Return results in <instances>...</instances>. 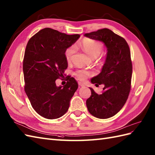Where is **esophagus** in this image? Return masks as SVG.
Returning a JSON list of instances; mask_svg holds the SVG:
<instances>
[{"label":"esophagus","mask_w":155,"mask_h":155,"mask_svg":"<svg viewBox=\"0 0 155 155\" xmlns=\"http://www.w3.org/2000/svg\"><path fill=\"white\" fill-rule=\"evenodd\" d=\"M78 84H79V86H84V83H82V82H78Z\"/></svg>","instance_id":"34e87169"}]
</instances>
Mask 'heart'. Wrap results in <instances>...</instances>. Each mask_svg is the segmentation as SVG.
I'll list each match as a JSON object with an SVG mask.
<instances>
[{
  "label": "heart",
  "instance_id": "heart-1",
  "mask_svg": "<svg viewBox=\"0 0 155 155\" xmlns=\"http://www.w3.org/2000/svg\"><path fill=\"white\" fill-rule=\"evenodd\" d=\"M79 46L84 52L88 54L92 58H96L98 57L103 49V44L100 41H96L95 39L85 38L81 40L79 44ZM75 52L74 46L72 45L66 49L64 51V57L66 60L69 62L73 57V54ZM92 74L91 71L84 69H79L75 71L74 75L80 81H84Z\"/></svg>",
  "mask_w": 155,
  "mask_h": 155
}]
</instances>
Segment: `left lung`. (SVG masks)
Returning <instances> with one entry per match:
<instances>
[{
    "label": "left lung",
    "instance_id": "left-lung-1",
    "mask_svg": "<svg viewBox=\"0 0 155 155\" xmlns=\"http://www.w3.org/2000/svg\"><path fill=\"white\" fill-rule=\"evenodd\" d=\"M86 37L102 41L107 56L101 73L91 79L96 86L104 84L103 92L97 94L92 88L86 100L90 114L100 119L115 116L123 107L131 90L132 63L129 47L125 39L107 28L85 34Z\"/></svg>",
    "mask_w": 155,
    "mask_h": 155
}]
</instances>
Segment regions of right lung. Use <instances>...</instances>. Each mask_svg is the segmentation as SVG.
I'll list each match as a JSON object with an SVG mask.
<instances>
[{
    "instance_id": "right-lung-1",
    "label": "right lung",
    "mask_w": 155,
    "mask_h": 155,
    "mask_svg": "<svg viewBox=\"0 0 155 155\" xmlns=\"http://www.w3.org/2000/svg\"><path fill=\"white\" fill-rule=\"evenodd\" d=\"M79 37L47 28L28 42L23 61L24 91L32 107L46 119L63 116L78 88L77 81L71 76L66 77L63 86H57L55 81L64 77L68 67L64 51Z\"/></svg>"
}]
</instances>
